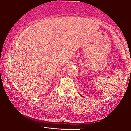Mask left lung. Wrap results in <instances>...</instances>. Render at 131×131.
<instances>
[{"mask_svg": "<svg viewBox=\"0 0 131 131\" xmlns=\"http://www.w3.org/2000/svg\"><path fill=\"white\" fill-rule=\"evenodd\" d=\"M81 96H82V95H81Z\"/></svg>", "mask_w": 131, "mask_h": 131, "instance_id": "left-lung-1", "label": "left lung"}]
</instances>
